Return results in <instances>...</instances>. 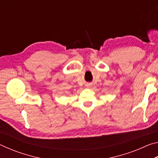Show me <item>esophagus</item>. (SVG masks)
I'll return each instance as SVG.
<instances>
[{
	"mask_svg": "<svg viewBox=\"0 0 158 158\" xmlns=\"http://www.w3.org/2000/svg\"><path fill=\"white\" fill-rule=\"evenodd\" d=\"M87 86H90V84H88V85H87Z\"/></svg>",
	"mask_w": 158,
	"mask_h": 158,
	"instance_id": "34e87169",
	"label": "esophagus"
}]
</instances>
